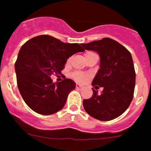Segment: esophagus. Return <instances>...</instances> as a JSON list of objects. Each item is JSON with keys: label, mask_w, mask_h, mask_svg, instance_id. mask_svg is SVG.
Wrapping results in <instances>:
<instances>
[{"label": "esophagus", "mask_w": 151, "mask_h": 151, "mask_svg": "<svg viewBox=\"0 0 151 151\" xmlns=\"http://www.w3.org/2000/svg\"><path fill=\"white\" fill-rule=\"evenodd\" d=\"M83 88V86H82L81 85H80V84L76 85V88H77V89H80V88Z\"/></svg>", "instance_id": "34e87169"}]
</instances>
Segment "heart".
<instances>
[{
  "label": "heart",
  "mask_w": 151,
  "mask_h": 151,
  "mask_svg": "<svg viewBox=\"0 0 151 151\" xmlns=\"http://www.w3.org/2000/svg\"><path fill=\"white\" fill-rule=\"evenodd\" d=\"M95 54L93 52H85V58H87L88 57L91 56V55ZM72 77L76 81L79 82V83H84V82L86 81L87 80L90 78V74H85V73H80V72H75L72 74Z\"/></svg>",
  "instance_id": "1"
}]
</instances>
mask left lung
Masks as SVG:
<instances>
[{"label":"left lung","instance_id":"8db88e82","mask_svg":"<svg viewBox=\"0 0 151 151\" xmlns=\"http://www.w3.org/2000/svg\"><path fill=\"white\" fill-rule=\"evenodd\" d=\"M81 45L85 50L99 55L100 68L92 85L104 88L101 94L93 89L92 97L83 100L85 110L99 121L115 119L127 109L133 99L136 74L132 55L126 47L109 38Z\"/></svg>","mask_w":151,"mask_h":151}]
</instances>
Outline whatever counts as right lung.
<instances>
[{
	"label": "right lung",
	"instance_id": "right-lung-1",
	"mask_svg": "<svg viewBox=\"0 0 151 151\" xmlns=\"http://www.w3.org/2000/svg\"><path fill=\"white\" fill-rule=\"evenodd\" d=\"M84 51L78 44L64 43L47 35L36 36L22 45L15 72L19 93L32 110L48 115L63 109L76 83L71 79L52 83L50 77L61 73L68 58Z\"/></svg>",
	"mask_w": 151,
	"mask_h": 151
}]
</instances>
